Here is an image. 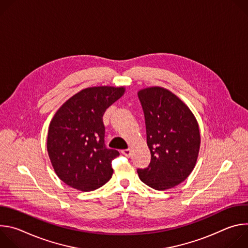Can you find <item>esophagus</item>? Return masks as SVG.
I'll use <instances>...</instances> for the list:
<instances>
[{"label":"esophagus","instance_id":"34e87169","mask_svg":"<svg viewBox=\"0 0 248 248\" xmlns=\"http://www.w3.org/2000/svg\"><path fill=\"white\" fill-rule=\"evenodd\" d=\"M122 153H123L124 156L128 157V156L130 155V149H124V150H122Z\"/></svg>","mask_w":248,"mask_h":248}]
</instances>
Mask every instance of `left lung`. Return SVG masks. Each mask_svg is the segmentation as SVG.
<instances>
[{
	"mask_svg": "<svg viewBox=\"0 0 248 248\" xmlns=\"http://www.w3.org/2000/svg\"><path fill=\"white\" fill-rule=\"evenodd\" d=\"M137 94L151 152L148 168L137 170L139 179L156 190L172 188L196 165L201 142L198 123L187 105L164 87L143 88Z\"/></svg>",
	"mask_w": 248,
	"mask_h": 248,
	"instance_id": "8db88e82",
	"label": "left lung"
}]
</instances>
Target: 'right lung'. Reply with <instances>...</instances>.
Here are the masks:
<instances>
[{
	"mask_svg": "<svg viewBox=\"0 0 248 248\" xmlns=\"http://www.w3.org/2000/svg\"><path fill=\"white\" fill-rule=\"evenodd\" d=\"M125 87L94 86L66 100L48 129L47 151L56 174L66 186L92 191L108 183L120 153L106 148L103 115Z\"/></svg>",
	"mask_w": 248,
	"mask_h": 248,
	"instance_id": "1",
	"label": "right lung"
}]
</instances>
